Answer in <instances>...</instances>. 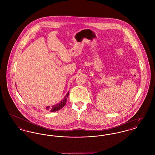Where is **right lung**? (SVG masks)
I'll use <instances>...</instances> for the list:
<instances>
[{
  "label": "right lung",
  "instance_id": "obj_1",
  "mask_svg": "<svg viewBox=\"0 0 155 155\" xmlns=\"http://www.w3.org/2000/svg\"><path fill=\"white\" fill-rule=\"evenodd\" d=\"M69 94V92H68V93L65 95V96L64 97L63 99L59 103H57L56 104H54V105L52 106V107L47 106L46 107H45L43 109V110L44 111H47V112H56V111L60 110L61 109H62L63 107H64V106L66 104V101H67V98L68 97Z\"/></svg>",
  "mask_w": 155,
  "mask_h": 155
}]
</instances>
